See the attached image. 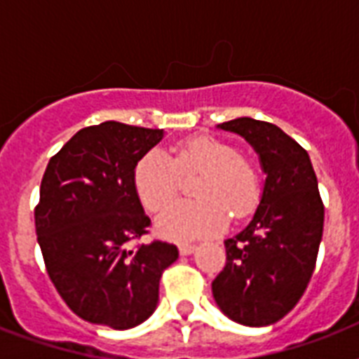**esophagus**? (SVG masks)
Here are the masks:
<instances>
[{
    "instance_id": "obj_1",
    "label": "esophagus",
    "mask_w": 359,
    "mask_h": 359,
    "mask_svg": "<svg viewBox=\"0 0 359 359\" xmlns=\"http://www.w3.org/2000/svg\"><path fill=\"white\" fill-rule=\"evenodd\" d=\"M179 251H180V255H191V253L196 251V245H194V244H180Z\"/></svg>"
}]
</instances>
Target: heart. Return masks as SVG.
<instances>
[{"label": "heart", "mask_w": 359, "mask_h": 359, "mask_svg": "<svg viewBox=\"0 0 359 359\" xmlns=\"http://www.w3.org/2000/svg\"><path fill=\"white\" fill-rule=\"evenodd\" d=\"M173 160L160 149H151L134 168V188L141 203L158 212L173 201L180 173H203L197 180L196 201L169 205L156 218L158 235L184 240L218 235L235 218L253 212L261 199V179L255 165L240 156L235 147L210 135H196L171 149Z\"/></svg>", "instance_id": "obj_1"}]
</instances>
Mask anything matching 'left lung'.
Returning <instances> with one entry per match:
<instances>
[{
	"instance_id": "8db88e82",
	"label": "left lung",
	"mask_w": 359,
	"mask_h": 359,
	"mask_svg": "<svg viewBox=\"0 0 359 359\" xmlns=\"http://www.w3.org/2000/svg\"><path fill=\"white\" fill-rule=\"evenodd\" d=\"M219 128L255 149L266 180L248 227L225 240L214 300L235 323L270 326L298 304L315 270L324 229L317 175L306 149L276 124L238 117Z\"/></svg>"
}]
</instances>
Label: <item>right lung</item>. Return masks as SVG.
Wrapping results in <instances>:
<instances>
[{"label": "right lung", "mask_w": 359, "mask_h": 359, "mask_svg": "<svg viewBox=\"0 0 359 359\" xmlns=\"http://www.w3.org/2000/svg\"><path fill=\"white\" fill-rule=\"evenodd\" d=\"M162 137L163 130L106 121L76 132L48 162L36 240L53 287L87 323L128 330L147 320L162 272L179 259L177 245L160 240L128 248L151 225L134 168Z\"/></svg>", "instance_id": "1"}]
</instances>
